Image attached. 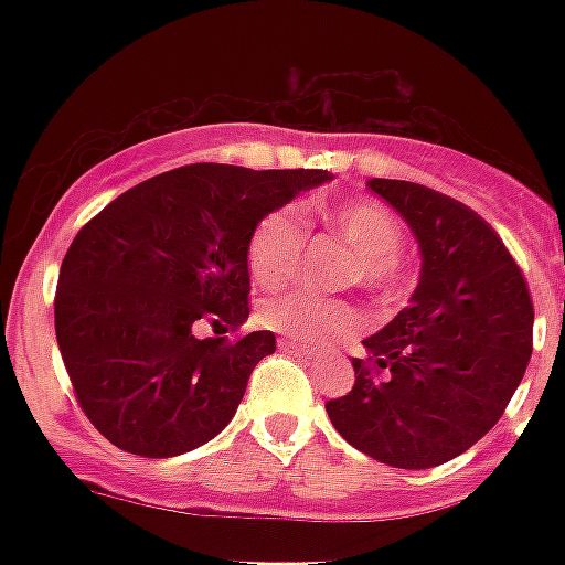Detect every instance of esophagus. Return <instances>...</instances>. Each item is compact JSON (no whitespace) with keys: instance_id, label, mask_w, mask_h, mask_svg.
<instances>
[{"instance_id":"34e87169","label":"esophagus","mask_w":565,"mask_h":565,"mask_svg":"<svg viewBox=\"0 0 565 565\" xmlns=\"http://www.w3.org/2000/svg\"><path fill=\"white\" fill-rule=\"evenodd\" d=\"M278 345H281V352H290V354H301V352H305V349H301V345L296 343V340H287V337H281V340H278Z\"/></svg>"}]
</instances>
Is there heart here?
<instances>
[{"mask_svg": "<svg viewBox=\"0 0 565 565\" xmlns=\"http://www.w3.org/2000/svg\"><path fill=\"white\" fill-rule=\"evenodd\" d=\"M326 225L337 239L352 248L340 281L354 284L375 299H390L402 281L398 246L404 228L386 204L375 199H354L326 211ZM305 255V222L290 207L260 216L246 246L248 275L260 287H281L299 273ZM257 322L299 343L319 345L358 334L361 313L345 299H317L305 292H281L257 308Z\"/></svg>", "mask_w": 565, "mask_h": 565, "instance_id": "heart-1", "label": "heart"}]
</instances>
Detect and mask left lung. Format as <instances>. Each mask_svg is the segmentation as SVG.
Wrapping results in <instances>:
<instances>
[{"label":"left lung","instance_id":"8db88e82","mask_svg":"<svg viewBox=\"0 0 565 565\" xmlns=\"http://www.w3.org/2000/svg\"><path fill=\"white\" fill-rule=\"evenodd\" d=\"M419 239L411 305L354 358V386L326 402L345 443L395 469L463 455L501 419L534 352L525 275L472 207L413 181L372 179Z\"/></svg>","mask_w":565,"mask_h":565}]
</instances>
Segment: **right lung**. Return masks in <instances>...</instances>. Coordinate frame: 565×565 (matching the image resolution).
<instances>
[{"mask_svg": "<svg viewBox=\"0 0 565 565\" xmlns=\"http://www.w3.org/2000/svg\"><path fill=\"white\" fill-rule=\"evenodd\" d=\"M328 179L188 163L117 195L75 234L55 334L75 402L102 437L128 455L175 457L228 425L275 334L199 340L195 328L246 322L252 228Z\"/></svg>", "mask_w": 565, "mask_h": 565, "instance_id": "add662e5", "label": "right lung"}]
</instances>
